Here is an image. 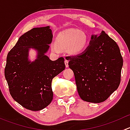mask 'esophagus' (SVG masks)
Instances as JSON below:
<instances>
[{
    "instance_id": "obj_1",
    "label": "esophagus",
    "mask_w": 130,
    "mask_h": 130,
    "mask_svg": "<svg viewBox=\"0 0 130 130\" xmlns=\"http://www.w3.org/2000/svg\"><path fill=\"white\" fill-rule=\"evenodd\" d=\"M65 67H66L67 68L69 67V61H68L67 60H65Z\"/></svg>"
}]
</instances>
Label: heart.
Returning <instances> with one entry per match:
<instances>
[{
    "instance_id": "b5f03b06",
    "label": "heart",
    "mask_w": 130,
    "mask_h": 130,
    "mask_svg": "<svg viewBox=\"0 0 130 130\" xmlns=\"http://www.w3.org/2000/svg\"><path fill=\"white\" fill-rule=\"evenodd\" d=\"M88 36L84 31L77 29L64 30L58 35L57 43L52 44V49L60 52V49L69 48L73 54H78L83 52L88 44Z\"/></svg>"
}]
</instances>
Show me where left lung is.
<instances>
[{
	"instance_id": "1",
	"label": "left lung",
	"mask_w": 130,
	"mask_h": 130,
	"mask_svg": "<svg viewBox=\"0 0 130 130\" xmlns=\"http://www.w3.org/2000/svg\"><path fill=\"white\" fill-rule=\"evenodd\" d=\"M74 73L81 99L89 103L106 101L120 86L123 60L117 43L103 31L92 35L80 54L67 57Z\"/></svg>"
}]
</instances>
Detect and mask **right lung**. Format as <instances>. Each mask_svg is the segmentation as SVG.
<instances>
[{
	"instance_id": "obj_1",
	"label": "right lung",
	"mask_w": 130,
	"mask_h": 130,
	"mask_svg": "<svg viewBox=\"0 0 130 130\" xmlns=\"http://www.w3.org/2000/svg\"><path fill=\"white\" fill-rule=\"evenodd\" d=\"M52 39L50 26L35 27L22 35L7 55L5 77L10 95L31 111H40L50 104L52 79L65 69L63 58L52 61L45 55ZM30 48L38 52L33 62L28 58Z\"/></svg>"
}]
</instances>
